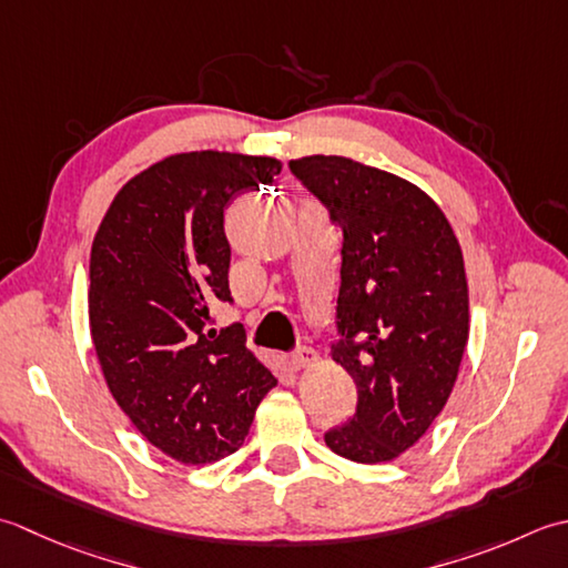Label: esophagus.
Segmentation results:
<instances>
[{"label": "esophagus", "instance_id": "34e87169", "mask_svg": "<svg viewBox=\"0 0 568 568\" xmlns=\"http://www.w3.org/2000/svg\"><path fill=\"white\" fill-rule=\"evenodd\" d=\"M318 361V353L314 348H296L292 355H286V367L292 369V373H298V369H306Z\"/></svg>", "mask_w": 568, "mask_h": 568}]
</instances>
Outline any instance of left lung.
<instances>
[{"instance_id":"left-lung-1","label":"left lung","mask_w":568,"mask_h":568,"mask_svg":"<svg viewBox=\"0 0 568 568\" xmlns=\"http://www.w3.org/2000/svg\"><path fill=\"white\" fill-rule=\"evenodd\" d=\"M343 230L333 361L357 387L353 419L326 444L387 463L442 414L468 343L463 252L442 207L395 173L345 156L288 161Z\"/></svg>"}]
</instances>
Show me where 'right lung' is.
<instances>
[{"label":"right lung","mask_w":568,"mask_h":568,"mask_svg":"<svg viewBox=\"0 0 568 568\" xmlns=\"http://www.w3.org/2000/svg\"><path fill=\"white\" fill-rule=\"evenodd\" d=\"M282 161L230 152L173 154L114 195L90 250V335L108 387L149 444L186 466L245 444L276 377L245 348L233 304L225 205L270 186Z\"/></svg>","instance_id":"1"}]
</instances>
